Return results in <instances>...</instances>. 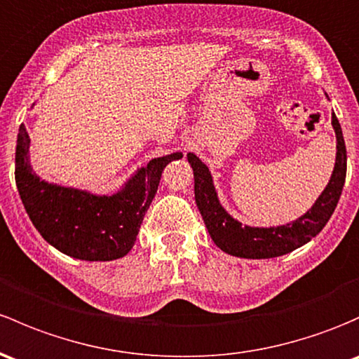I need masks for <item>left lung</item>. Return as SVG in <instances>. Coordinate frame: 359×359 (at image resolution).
Listing matches in <instances>:
<instances>
[{"mask_svg": "<svg viewBox=\"0 0 359 359\" xmlns=\"http://www.w3.org/2000/svg\"><path fill=\"white\" fill-rule=\"evenodd\" d=\"M332 127L337 139V146H335L337 153H335V165L329 184L306 213L301 215L294 222L277 225V227L243 225L232 215H229V211L222 206L218 199L210 168L194 153L187 154V161L194 172L196 205L205 220L210 237L222 251L248 259L277 258V256L287 255L294 249L304 246L325 227L341 198L346 182V168H348L344 137H342L341 123L335 113H332Z\"/></svg>", "mask_w": 359, "mask_h": 359, "instance_id": "obj_1", "label": "left lung"}]
</instances>
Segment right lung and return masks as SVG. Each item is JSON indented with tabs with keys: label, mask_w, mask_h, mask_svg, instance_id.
I'll list each match as a JSON object with an SVG mask.
<instances>
[{
	"label": "right lung",
	"mask_w": 359,
	"mask_h": 359,
	"mask_svg": "<svg viewBox=\"0 0 359 359\" xmlns=\"http://www.w3.org/2000/svg\"><path fill=\"white\" fill-rule=\"evenodd\" d=\"M30 137L22 123L15 149V182L24 208L46 243L86 262L126 256L158 191L161 172L182 153L153 158L113 194H93L41 179L30 165Z\"/></svg>",
	"instance_id": "1"
}]
</instances>
